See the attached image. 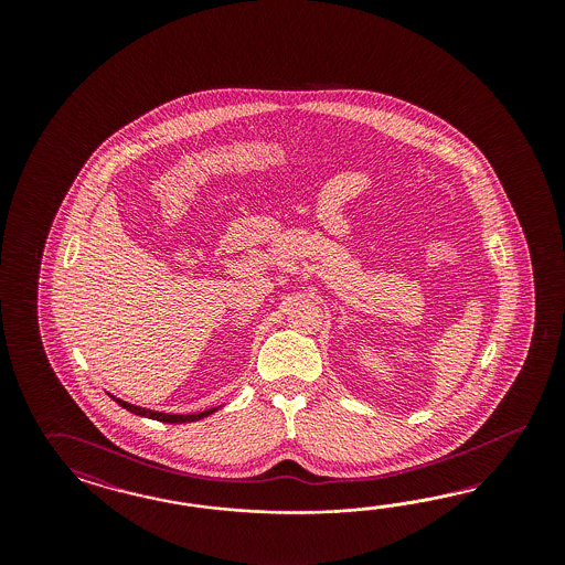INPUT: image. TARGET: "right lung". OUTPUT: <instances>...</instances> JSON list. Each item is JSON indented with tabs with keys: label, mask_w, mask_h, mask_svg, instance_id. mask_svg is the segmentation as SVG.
I'll list each match as a JSON object with an SVG mask.
<instances>
[{
	"label": "right lung",
	"mask_w": 565,
	"mask_h": 565,
	"mask_svg": "<svg viewBox=\"0 0 565 565\" xmlns=\"http://www.w3.org/2000/svg\"><path fill=\"white\" fill-rule=\"evenodd\" d=\"M116 404H120L121 408H126L128 412H132V414H138V416H145V418H153V420H159V423H171V425H180V423H194V420H201V418H205L209 414H213L215 411H220V408H209L205 412H196V414H166V412H154L147 411V408H140V406H135V404H128V402H124L120 397H116V395H109Z\"/></svg>",
	"instance_id": "1"
}]
</instances>
